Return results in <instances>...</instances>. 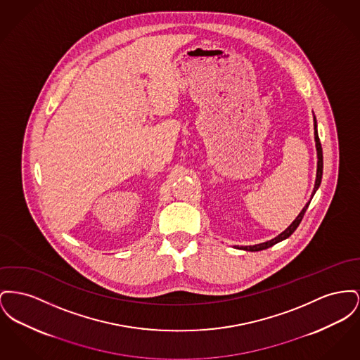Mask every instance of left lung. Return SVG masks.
Wrapping results in <instances>:
<instances>
[{
  "instance_id": "obj_1",
  "label": "left lung",
  "mask_w": 360,
  "mask_h": 360,
  "mask_svg": "<svg viewBox=\"0 0 360 360\" xmlns=\"http://www.w3.org/2000/svg\"><path fill=\"white\" fill-rule=\"evenodd\" d=\"M314 137H316V147H317L318 163L317 178H316V185H314L313 195H314V193L317 191L318 188H319V185H321V179H322V169H323L322 147H321V141H319V137H318L317 122H316V118H314ZM309 204H310V202H307V204L304 205V208H303L302 212L297 214V217H296L295 220L292 221V224H291L285 231H283L280 235H277L275 239L268 240V242H264V243H259V245H254V246H242V248H239V249H242V250H248V252H259V250H264V249H268V248L274 246V245H276L277 242H281V240L287 239L291 233L295 231L296 229H297V226L300 224V221H302V219H303V216H304V212H306V210L309 208Z\"/></svg>"
}]
</instances>
